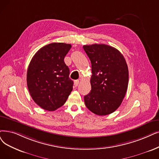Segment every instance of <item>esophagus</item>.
<instances>
[{"mask_svg":"<svg viewBox=\"0 0 159 159\" xmlns=\"http://www.w3.org/2000/svg\"><path fill=\"white\" fill-rule=\"evenodd\" d=\"M79 84H80V81L79 80H75L74 81V85L75 87H77L79 85Z\"/></svg>","mask_w":159,"mask_h":159,"instance_id":"obj_1","label":"esophagus"}]
</instances>
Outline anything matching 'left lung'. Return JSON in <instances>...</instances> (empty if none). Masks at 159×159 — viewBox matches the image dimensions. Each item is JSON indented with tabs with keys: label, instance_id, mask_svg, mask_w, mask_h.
<instances>
[{
	"label": "left lung",
	"instance_id": "obj_1",
	"mask_svg": "<svg viewBox=\"0 0 159 159\" xmlns=\"http://www.w3.org/2000/svg\"><path fill=\"white\" fill-rule=\"evenodd\" d=\"M91 62V93L86 107L98 116L115 111L122 103L129 84L128 66L119 50L106 44L83 46Z\"/></svg>",
	"mask_w": 159,
	"mask_h": 159
}]
</instances>
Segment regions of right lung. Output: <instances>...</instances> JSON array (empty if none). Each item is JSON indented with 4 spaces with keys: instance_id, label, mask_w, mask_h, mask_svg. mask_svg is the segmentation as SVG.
<instances>
[{
    "instance_id": "obj_1",
    "label": "right lung",
    "mask_w": 159,
    "mask_h": 159,
    "mask_svg": "<svg viewBox=\"0 0 159 159\" xmlns=\"http://www.w3.org/2000/svg\"><path fill=\"white\" fill-rule=\"evenodd\" d=\"M70 44L52 43L42 47L32 58L27 83L30 96L42 108L54 111L61 107L73 89L70 70L64 61Z\"/></svg>"
}]
</instances>
